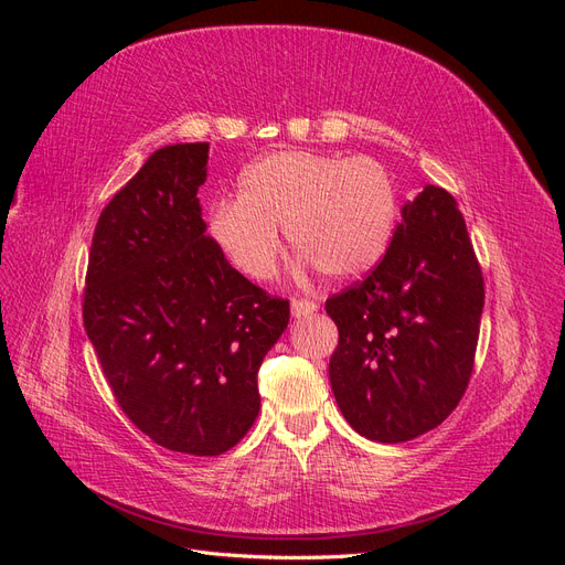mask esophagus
<instances>
[{
  "mask_svg": "<svg viewBox=\"0 0 565 565\" xmlns=\"http://www.w3.org/2000/svg\"><path fill=\"white\" fill-rule=\"evenodd\" d=\"M313 311H318V303L311 299H292V316L295 318H303L311 316Z\"/></svg>",
  "mask_w": 565,
  "mask_h": 565,
  "instance_id": "esophagus-1",
  "label": "esophagus"
}]
</instances>
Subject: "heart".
<instances>
[{"label": "heart", "instance_id": "1", "mask_svg": "<svg viewBox=\"0 0 565 565\" xmlns=\"http://www.w3.org/2000/svg\"><path fill=\"white\" fill-rule=\"evenodd\" d=\"M401 195L388 167L367 156L285 150L254 162L241 195L212 207L210 233L233 266L254 280L276 273L282 241L324 278L367 276L398 228Z\"/></svg>", "mask_w": 565, "mask_h": 565}]
</instances>
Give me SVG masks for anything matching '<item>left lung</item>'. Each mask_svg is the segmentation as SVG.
I'll use <instances>...</instances> for the list:
<instances>
[{
	"label": "left lung",
	"mask_w": 565,
	"mask_h": 565,
	"mask_svg": "<svg viewBox=\"0 0 565 565\" xmlns=\"http://www.w3.org/2000/svg\"><path fill=\"white\" fill-rule=\"evenodd\" d=\"M483 299L465 216L426 185L382 264L324 301L339 330L330 382L358 434L403 443L448 419L471 380Z\"/></svg>",
	"instance_id": "8db88e82"
}]
</instances>
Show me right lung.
I'll return each instance as SVG.
<instances>
[{
    "label": "right lung",
    "instance_id": "obj_1",
    "mask_svg": "<svg viewBox=\"0 0 565 565\" xmlns=\"http://www.w3.org/2000/svg\"><path fill=\"white\" fill-rule=\"evenodd\" d=\"M210 143L152 152L92 237L82 318L113 396L158 446L214 457L259 415L256 372L289 301L237 273L210 237L198 188Z\"/></svg>",
    "mask_w": 565,
    "mask_h": 565
}]
</instances>
